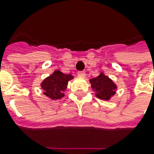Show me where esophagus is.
I'll return each instance as SVG.
<instances>
[{
	"mask_svg": "<svg viewBox=\"0 0 154 154\" xmlns=\"http://www.w3.org/2000/svg\"><path fill=\"white\" fill-rule=\"evenodd\" d=\"M77 74H78L79 76H81V77H85V76H86V73H85L84 71H79Z\"/></svg>",
	"mask_w": 154,
	"mask_h": 154,
	"instance_id": "obj_1",
	"label": "esophagus"
}]
</instances>
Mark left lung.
<instances>
[{
  "instance_id": "8db88e82",
  "label": "left lung",
  "mask_w": 154,
  "mask_h": 154,
  "mask_svg": "<svg viewBox=\"0 0 154 154\" xmlns=\"http://www.w3.org/2000/svg\"><path fill=\"white\" fill-rule=\"evenodd\" d=\"M92 90L95 92V95L98 98L103 100H109L116 93L117 86L108 76L104 75L103 73L90 80Z\"/></svg>"
}]
</instances>
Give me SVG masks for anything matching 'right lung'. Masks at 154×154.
<instances>
[{
    "mask_svg": "<svg viewBox=\"0 0 154 154\" xmlns=\"http://www.w3.org/2000/svg\"><path fill=\"white\" fill-rule=\"evenodd\" d=\"M72 79H74L73 75L65 74L59 70H56L41 83L44 94L53 100L62 98L64 97L63 92L67 88L68 81Z\"/></svg>",
    "mask_w": 154,
    "mask_h": 154,
    "instance_id": "add662e5",
    "label": "right lung"
}]
</instances>
